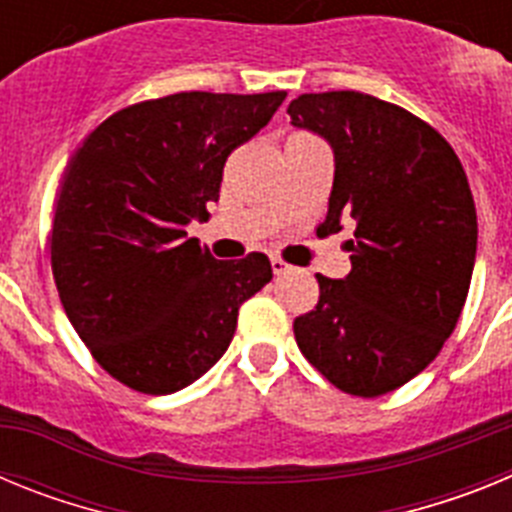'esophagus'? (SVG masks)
<instances>
[{
	"label": "esophagus",
	"mask_w": 512,
	"mask_h": 512,
	"mask_svg": "<svg viewBox=\"0 0 512 512\" xmlns=\"http://www.w3.org/2000/svg\"><path fill=\"white\" fill-rule=\"evenodd\" d=\"M271 269H274V274H277V277H282V274L292 271V266H289L287 261L279 259V256H271Z\"/></svg>",
	"instance_id": "obj_1"
}]
</instances>
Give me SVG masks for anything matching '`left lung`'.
Segmentation results:
<instances>
[{
	"mask_svg": "<svg viewBox=\"0 0 512 512\" xmlns=\"http://www.w3.org/2000/svg\"><path fill=\"white\" fill-rule=\"evenodd\" d=\"M287 115L333 151L323 228L354 225L351 271L318 274L297 346L338 390L387 395L436 359L467 300L477 256L467 174L428 122L372 94H302Z\"/></svg>",
	"mask_w": 512,
	"mask_h": 512,
	"instance_id": "1",
	"label": "left lung"
}]
</instances>
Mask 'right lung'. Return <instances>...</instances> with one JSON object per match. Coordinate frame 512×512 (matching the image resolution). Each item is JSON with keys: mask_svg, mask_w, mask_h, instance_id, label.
Returning <instances> with one entry per match:
<instances>
[{"mask_svg": "<svg viewBox=\"0 0 512 512\" xmlns=\"http://www.w3.org/2000/svg\"><path fill=\"white\" fill-rule=\"evenodd\" d=\"M287 92H182L115 112L63 174L51 266L63 310L97 364L143 395L200 379L233 341L238 310L271 282L264 253L217 261L187 238L220 197L230 151Z\"/></svg>", "mask_w": 512, "mask_h": 512, "instance_id": "right-lung-1", "label": "right lung"}]
</instances>
